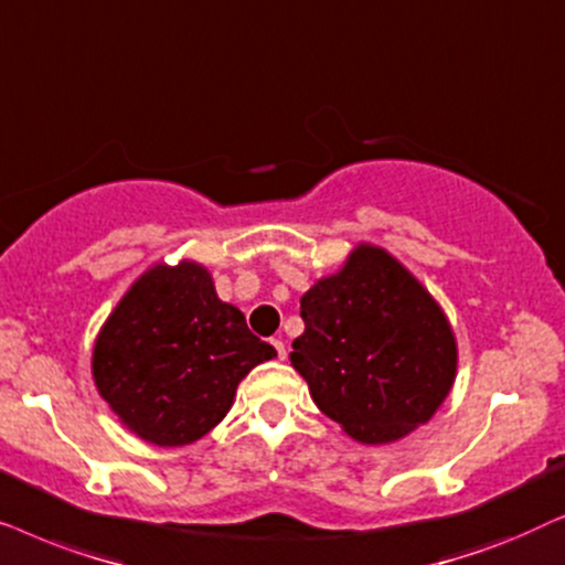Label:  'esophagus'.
Segmentation results:
<instances>
[{
    "label": "esophagus",
    "instance_id": "esophagus-1",
    "mask_svg": "<svg viewBox=\"0 0 565 565\" xmlns=\"http://www.w3.org/2000/svg\"><path fill=\"white\" fill-rule=\"evenodd\" d=\"M270 343H274L278 359H287V345H284L281 338H270Z\"/></svg>",
    "mask_w": 565,
    "mask_h": 565
}]
</instances>
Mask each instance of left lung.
<instances>
[{"label": "left lung", "instance_id": "obj_1", "mask_svg": "<svg viewBox=\"0 0 565 565\" xmlns=\"http://www.w3.org/2000/svg\"><path fill=\"white\" fill-rule=\"evenodd\" d=\"M305 333L291 366L318 408L361 445H387L426 424L457 372L447 315L382 247H353L302 297Z\"/></svg>", "mask_w": 565, "mask_h": 565}]
</instances>
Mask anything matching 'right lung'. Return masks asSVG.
Listing matches in <instances>:
<instances>
[{"mask_svg": "<svg viewBox=\"0 0 565 565\" xmlns=\"http://www.w3.org/2000/svg\"><path fill=\"white\" fill-rule=\"evenodd\" d=\"M245 315L214 291L193 260L152 266L100 328L93 351L97 393L134 434L183 447L227 416L239 380L274 359Z\"/></svg>", "mask_w": 565, "mask_h": 565, "instance_id": "obj_1", "label": "right lung"}]
</instances>
